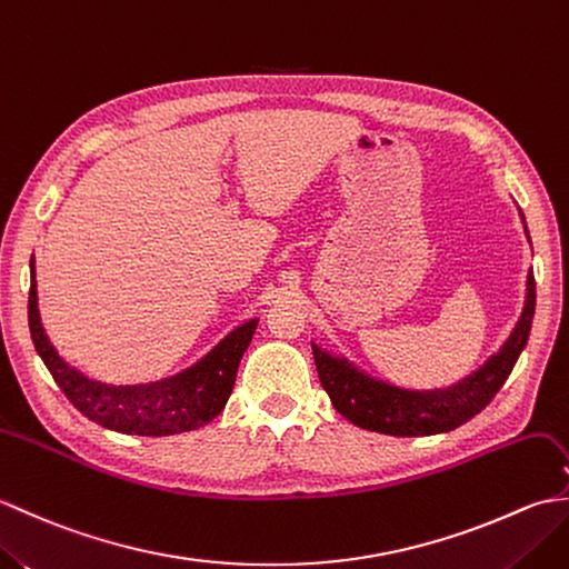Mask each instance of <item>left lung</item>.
<instances>
[{
    "mask_svg": "<svg viewBox=\"0 0 569 569\" xmlns=\"http://www.w3.org/2000/svg\"><path fill=\"white\" fill-rule=\"evenodd\" d=\"M521 220L526 227L523 212ZM533 312L536 278L530 271L521 318H518L511 335L506 337V342L469 377L445 386V389H403V386L371 377L355 361L342 355H332L330 349L316 342H312V357H316L322 389L328 391L337 413H342L357 428L396 435V438L450 432L481 413L491 403V398L499 393L528 342Z\"/></svg>",
    "mask_w": 569,
    "mask_h": 569,
    "instance_id": "1",
    "label": "left lung"
}]
</instances>
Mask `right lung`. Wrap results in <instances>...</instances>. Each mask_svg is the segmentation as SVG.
I'll list each match as a JSON object with an SVG mask.
<instances>
[{
	"mask_svg": "<svg viewBox=\"0 0 569 569\" xmlns=\"http://www.w3.org/2000/svg\"><path fill=\"white\" fill-rule=\"evenodd\" d=\"M259 318L241 322L222 337L208 355L196 365L159 381L149 383H107L82 373L78 367L58 355L48 340L39 316V293H36V266L31 259V291H29V330L36 352L46 369L84 418L102 428L124 435H147L163 438L208 426L222 413L229 393L234 389L239 361L257 332Z\"/></svg>",
	"mask_w": 569,
	"mask_h": 569,
	"instance_id": "right-lung-1",
	"label": "right lung"
}]
</instances>
